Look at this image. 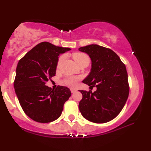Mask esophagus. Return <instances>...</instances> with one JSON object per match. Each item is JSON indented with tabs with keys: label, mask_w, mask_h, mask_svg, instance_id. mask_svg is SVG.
<instances>
[{
	"label": "esophagus",
	"mask_w": 151,
	"mask_h": 151,
	"mask_svg": "<svg viewBox=\"0 0 151 151\" xmlns=\"http://www.w3.org/2000/svg\"><path fill=\"white\" fill-rule=\"evenodd\" d=\"M70 91H71V93H75L76 91V89L72 88V89H70Z\"/></svg>",
	"instance_id": "34e87169"
}]
</instances>
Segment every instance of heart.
Instances as JSON below:
<instances>
[{
	"instance_id": "heart-1",
	"label": "heart",
	"mask_w": 151,
	"mask_h": 151,
	"mask_svg": "<svg viewBox=\"0 0 151 151\" xmlns=\"http://www.w3.org/2000/svg\"><path fill=\"white\" fill-rule=\"evenodd\" d=\"M73 57L76 62V63L77 64V65H79V64L84 60H89V57H88V55L83 52L74 53L73 55ZM64 58H65V57H64V56H61V57L59 58V59H58V66H59L60 65V63L63 62ZM78 79L79 78L78 77H75V76H70V77H68L65 79V83L66 86H70V87H75V86H76V85H77V82L78 81Z\"/></svg>"
}]
</instances>
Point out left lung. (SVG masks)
Returning a JSON list of instances; mask_svg holds the SVG:
<instances>
[{"label": "left lung", "mask_w": 151, "mask_h": 151, "mask_svg": "<svg viewBox=\"0 0 151 151\" xmlns=\"http://www.w3.org/2000/svg\"><path fill=\"white\" fill-rule=\"evenodd\" d=\"M91 58L89 75L83 83L96 91H79L83 99L79 110L84 118L95 123H104L121 112L129 96V86L126 66L113 50L98 45L78 48Z\"/></svg>", "instance_id": "8db88e82"}]
</instances>
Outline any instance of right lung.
I'll return each instance as SVG.
<instances>
[{
	"instance_id": "right-lung-1",
	"label": "right lung",
	"mask_w": 151,
	"mask_h": 151,
	"mask_svg": "<svg viewBox=\"0 0 151 151\" xmlns=\"http://www.w3.org/2000/svg\"><path fill=\"white\" fill-rule=\"evenodd\" d=\"M70 48L40 42L19 60L14 82L15 93L25 114L35 121L47 123L61 115L71 95L70 89L58 86L55 90L46 83L55 76L60 54Z\"/></svg>"
}]
</instances>
